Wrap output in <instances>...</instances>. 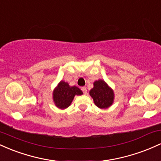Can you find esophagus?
<instances>
[{
  "instance_id": "esophagus-1",
  "label": "esophagus",
  "mask_w": 161,
  "mask_h": 161,
  "mask_svg": "<svg viewBox=\"0 0 161 161\" xmlns=\"http://www.w3.org/2000/svg\"><path fill=\"white\" fill-rule=\"evenodd\" d=\"M81 89H82V91L83 92V93H84V94H86L87 93L86 87H82V88H81Z\"/></svg>"
}]
</instances>
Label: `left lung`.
I'll list each match as a JSON object with an SVG mask.
<instances>
[{"mask_svg":"<svg viewBox=\"0 0 161 161\" xmlns=\"http://www.w3.org/2000/svg\"><path fill=\"white\" fill-rule=\"evenodd\" d=\"M94 87L90 90L89 95L93 98L97 108H110L114 101V92L103 79H98L93 83Z\"/></svg>","mask_w":161,"mask_h":161,"instance_id":"8db88e82","label":"left lung"}]
</instances>
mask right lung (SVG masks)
Wrapping results in <instances>:
<instances>
[{
  "mask_svg": "<svg viewBox=\"0 0 161 161\" xmlns=\"http://www.w3.org/2000/svg\"><path fill=\"white\" fill-rule=\"evenodd\" d=\"M82 94L78 87L70 86L68 82L60 81L53 91V101L57 108L64 110L70 106L75 95Z\"/></svg>",
  "mask_w": 161,
  "mask_h": 161,
  "instance_id": "add662e5",
  "label": "right lung"
}]
</instances>
